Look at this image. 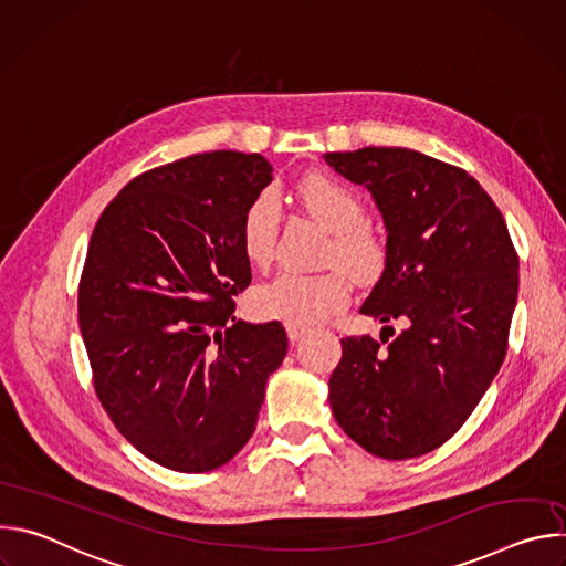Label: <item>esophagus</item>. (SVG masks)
<instances>
[{"instance_id": "obj_1", "label": "esophagus", "mask_w": 566, "mask_h": 566, "mask_svg": "<svg viewBox=\"0 0 566 566\" xmlns=\"http://www.w3.org/2000/svg\"><path fill=\"white\" fill-rule=\"evenodd\" d=\"M286 336H289V340L295 345L297 340H302L304 338V334H306V327H302V325H291V322H286Z\"/></svg>"}]
</instances>
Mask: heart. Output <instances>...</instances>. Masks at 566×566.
I'll return each mask as SVG.
<instances>
[{"mask_svg": "<svg viewBox=\"0 0 566 566\" xmlns=\"http://www.w3.org/2000/svg\"><path fill=\"white\" fill-rule=\"evenodd\" d=\"M295 195L304 210L329 230L322 262L343 265L356 282L376 280L385 266V244L378 232L363 221L360 199L343 184L322 175L302 177ZM277 223L280 206L271 192L255 197L241 217L239 247L253 266L262 269L271 262ZM342 270L332 266L319 273L282 271L253 291V308L262 317L284 319L291 325L317 322L349 300V280Z\"/></svg>", "mask_w": 566, "mask_h": 566, "instance_id": "obj_1", "label": "heart"}]
</instances>
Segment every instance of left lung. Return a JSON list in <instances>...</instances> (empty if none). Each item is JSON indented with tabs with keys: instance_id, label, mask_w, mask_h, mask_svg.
Segmentation results:
<instances>
[{
	"instance_id": "obj_1",
	"label": "left lung",
	"mask_w": 566,
	"mask_h": 566,
	"mask_svg": "<svg viewBox=\"0 0 566 566\" xmlns=\"http://www.w3.org/2000/svg\"><path fill=\"white\" fill-rule=\"evenodd\" d=\"M369 190L387 230L385 269L363 315L403 329L345 338L329 378L338 426L380 459L446 443L497 376L517 302L520 260L493 199L465 170L408 147L329 151Z\"/></svg>"
}]
</instances>
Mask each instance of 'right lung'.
I'll return each mask as SVG.
<instances>
[{
    "label": "right lung",
    "mask_w": 566,
    "mask_h": 566,
    "mask_svg": "<svg viewBox=\"0 0 566 566\" xmlns=\"http://www.w3.org/2000/svg\"><path fill=\"white\" fill-rule=\"evenodd\" d=\"M262 154L206 151L129 181L101 214L77 319L94 387L118 432L154 463L208 472L253 437L289 340L234 317L251 284L247 208L273 181Z\"/></svg>",
    "instance_id": "right-lung-1"
}]
</instances>
